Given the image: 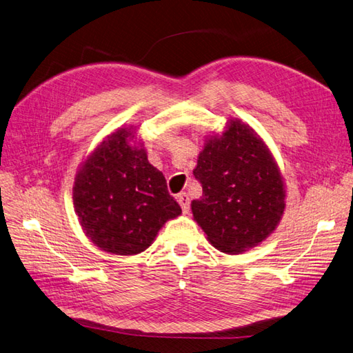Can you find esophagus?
I'll use <instances>...</instances> for the list:
<instances>
[{"label": "esophagus", "mask_w": 353, "mask_h": 353, "mask_svg": "<svg viewBox=\"0 0 353 353\" xmlns=\"http://www.w3.org/2000/svg\"><path fill=\"white\" fill-rule=\"evenodd\" d=\"M177 201H179V204H180V208H182V212L183 214H188V212H190V196H188V194L186 192H182V194H179L177 195Z\"/></svg>", "instance_id": "esophagus-1"}]
</instances>
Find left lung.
Wrapping results in <instances>:
<instances>
[{
	"mask_svg": "<svg viewBox=\"0 0 353 353\" xmlns=\"http://www.w3.org/2000/svg\"><path fill=\"white\" fill-rule=\"evenodd\" d=\"M194 176L203 188L191 208L215 248L236 254L256 247L275 230L284 210V185L272 154L254 130L230 120L209 139Z\"/></svg>",
	"mask_w": 353,
	"mask_h": 353,
	"instance_id": "left-lung-1",
	"label": "left lung"
}]
</instances>
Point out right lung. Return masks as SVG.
Returning a JSON list of instances; mask_svg holds the SVG:
<instances>
[{"mask_svg":"<svg viewBox=\"0 0 353 353\" xmlns=\"http://www.w3.org/2000/svg\"><path fill=\"white\" fill-rule=\"evenodd\" d=\"M130 130L103 141L78 171L73 204L87 236L103 251L121 256L150 247L159 228L182 214L167 180L144 149L130 147Z\"/></svg>","mask_w":353,"mask_h":353,"instance_id":"obj_1","label":"right lung"}]
</instances>
